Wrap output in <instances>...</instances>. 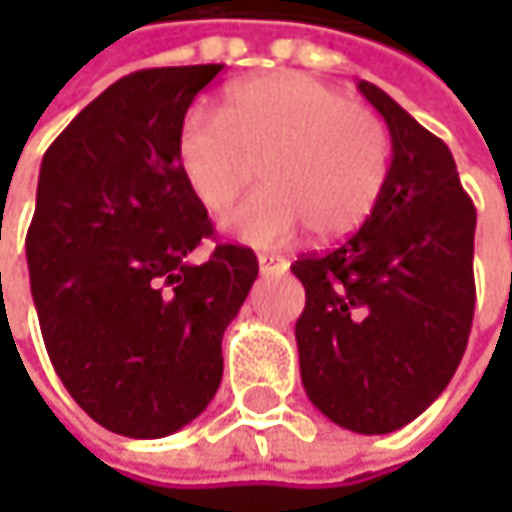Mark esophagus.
Here are the masks:
<instances>
[{"instance_id":"obj_1","label":"esophagus","mask_w":512,"mask_h":512,"mask_svg":"<svg viewBox=\"0 0 512 512\" xmlns=\"http://www.w3.org/2000/svg\"><path fill=\"white\" fill-rule=\"evenodd\" d=\"M259 270L262 273H279V270H285V259L273 256V253H259Z\"/></svg>"}]
</instances>
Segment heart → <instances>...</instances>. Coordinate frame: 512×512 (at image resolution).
<instances>
[{"instance_id":"1","label":"heart","mask_w":512,"mask_h":512,"mask_svg":"<svg viewBox=\"0 0 512 512\" xmlns=\"http://www.w3.org/2000/svg\"><path fill=\"white\" fill-rule=\"evenodd\" d=\"M176 170L207 213L233 205L259 165L265 190L225 219L253 247H282L302 225L333 242L370 219L390 173L382 119L325 82L279 70L230 85L219 116L190 110L173 139Z\"/></svg>"}]
</instances>
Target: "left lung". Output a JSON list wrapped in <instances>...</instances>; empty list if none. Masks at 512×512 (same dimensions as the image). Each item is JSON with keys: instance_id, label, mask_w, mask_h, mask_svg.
<instances>
[{"instance_id": "8db88e82", "label": "left lung", "mask_w": 512, "mask_h": 512, "mask_svg": "<svg viewBox=\"0 0 512 512\" xmlns=\"http://www.w3.org/2000/svg\"><path fill=\"white\" fill-rule=\"evenodd\" d=\"M390 130V173L370 219L342 245L296 259L307 399L353 433H393L442 396L473 307L476 207L453 153L382 88L359 82Z\"/></svg>"}]
</instances>
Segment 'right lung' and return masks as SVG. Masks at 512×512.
Returning <instances> with one entry per match:
<instances>
[{"label":"right lung","instance_id":"obj_1","mask_svg":"<svg viewBox=\"0 0 512 512\" xmlns=\"http://www.w3.org/2000/svg\"><path fill=\"white\" fill-rule=\"evenodd\" d=\"M222 65L136 70L50 145L28 227L33 305L53 370L93 422L130 439L190 424L222 382V336L259 276L216 245L176 170L173 139Z\"/></svg>","mask_w":512,"mask_h":512}]
</instances>
